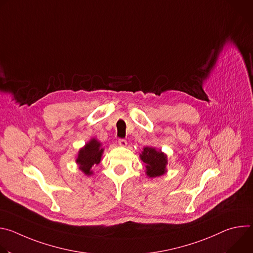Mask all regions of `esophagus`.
I'll list each match as a JSON object with an SVG mask.
<instances>
[{
  "instance_id": "esophagus-1",
  "label": "esophagus",
  "mask_w": 253,
  "mask_h": 253,
  "mask_svg": "<svg viewBox=\"0 0 253 253\" xmlns=\"http://www.w3.org/2000/svg\"><path fill=\"white\" fill-rule=\"evenodd\" d=\"M118 143H119V145L122 147H126V145H127V141L125 139H119Z\"/></svg>"
}]
</instances>
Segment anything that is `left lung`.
<instances>
[{
    "mask_svg": "<svg viewBox=\"0 0 253 253\" xmlns=\"http://www.w3.org/2000/svg\"><path fill=\"white\" fill-rule=\"evenodd\" d=\"M140 158L145 163L147 176L154 178L166 173L167 155L161 150H156L153 147H145L143 148Z\"/></svg>",
    "mask_w": 253,
    "mask_h": 253,
    "instance_id": "left-lung-1",
    "label": "left lung"
}]
</instances>
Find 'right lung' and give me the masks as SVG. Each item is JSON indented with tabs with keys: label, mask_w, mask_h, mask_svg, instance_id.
<instances>
[{
	"label": "right lung",
	"mask_w": 253,
	"mask_h": 253,
	"mask_svg": "<svg viewBox=\"0 0 253 253\" xmlns=\"http://www.w3.org/2000/svg\"><path fill=\"white\" fill-rule=\"evenodd\" d=\"M103 151L101 143L95 138L91 139L78 152L76 163L79 165V169L88 176L92 175L91 168L100 163Z\"/></svg>",
	"instance_id": "add662e5"
}]
</instances>
